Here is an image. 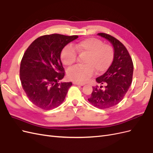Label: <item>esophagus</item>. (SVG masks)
<instances>
[{
	"label": "esophagus",
	"mask_w": 153,
	"mask_h": 153,
	"mask_svg": "<svg viewBox=\"0 0 153 153\" xmlns=\"http://www.w3.org/2000/svg\"><path fill=\"white\" fill-rule=\"evenodd\" d=\"M73 84L75 85H84V83H80V82H73Z\"/></svg>",
	"instance_id": "obj_1"
}]
</instances>
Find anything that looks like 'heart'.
Here are the masks:
<instances>
[{"instance_id": "1", "label": "heart", "mask_w": 153, "mask_h": 153, "mask_svg": "<svg viewBox=\"0 0 153 153\" xmlns=\"http://www.w3.org/2000/svg\"><path fill=\"white\" fill-rule=\"evenodd\" d=\"M86 56L85 64L76 66L68 71V76L72 80L84 83L96 71L97 73L106 71L112 64L114 50L112 46L103 44L102 41L95 38H89L71 45H66L62 49L61 58L62 63L71 68L77 60V53Z\"/></svg>"}]
</instances>
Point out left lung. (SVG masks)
<instances>
[{"label":"left lung","instance_id":"1","mask_svg":"<svg viewBox=\"0 0 153 153\" xmlns=\"http://www.w3.org/2000/svg\"><path fill=\"white\" fill-rule=\"evenodd\" d=\"M98 34L112 44L114 57L108 70L96 79L98 84L105 85V88L102 89V85L92 87L93 90L88 101L96 108L105 109L117 105L124 98L132 82L133 64L121 42L107 34Z\"/></svg>","mask_w":153,"mask_h":153}]
</instances>
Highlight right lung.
<instances>
[{
	"instance_id": "1",
	"label": "right lung",
	"mask_w": 153,
	"mask_h": 153,
	"mask_svg": "<svg viewBox=\"0 0 153 153\" xmlns=\"http://www.w3.org/2000/svg\"><path fill=\"white\" fill-rule=\"evenodd\" d=\"M78 37L45 35L35 39L26 50L20 64V81L27 96L38 107L53 109L65 99L72 83H59L65 75L61 53Z\"/></svg>"
}]
</instances>
